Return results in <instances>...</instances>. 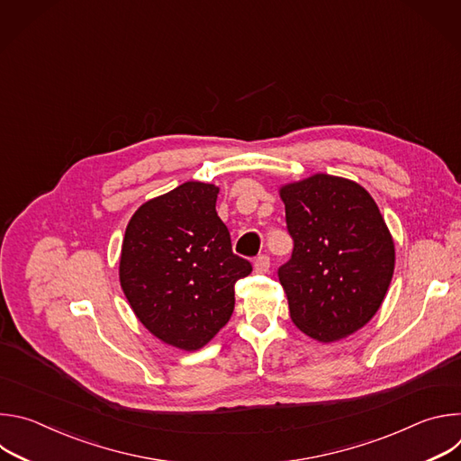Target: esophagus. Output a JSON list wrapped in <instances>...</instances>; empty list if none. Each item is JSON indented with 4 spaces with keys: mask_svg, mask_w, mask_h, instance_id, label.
<instances>
[{
    "mask_svg": "<svg viewBox=\"0 0 461 461\" xmlns=\"http://www.w3.org/2000/svg\"><path fill=\"white\" fill-rule=\"evenodd\" d=\"M255 274H268L270 270V257L268 255H258L253 262Z\"/></svg>",
    "mask_w": 461,
    "mask_h": 461,
    "instance_id": "34e87169",
    "label": "esophagus"
}]
</instances>
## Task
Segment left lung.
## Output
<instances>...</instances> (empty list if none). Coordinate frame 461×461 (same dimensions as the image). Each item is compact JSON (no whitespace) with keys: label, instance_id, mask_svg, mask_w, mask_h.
<instances>
[{"label":"left lung","instance_id":"8db88e82","mask_svg":"<svg viewBox=\"0 0 461 461\" xmlns=\"http://www.w3.org/2000/svg\"><path fill=\"white\" fill-rule=\"evenodd\" d=\"M292 258L279 268L290 317L321 343L352 336L379 310L392 281V235L370 193L315 173L281 185Z\"/></svg>","mask_w":461,"mask_h":461}]
</instances>
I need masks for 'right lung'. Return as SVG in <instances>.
<instances>
[{"instance_id": "1", "label": "right lung", "mask_w": 461, "mask_h": 461, "mask_svg": "<svg viewBox=\"0 0 461 461\" xmlns=\"http://www.w3.org/2000/svg\"><path fill=\"white\" fill-rule=\"evenodd\" d=\"M219 187L189 180L144 203L120 253V286L139 321L162 343L193 352L230 321L233 285L251 274L219 219Z\"/></svg>"}]
</instances>
